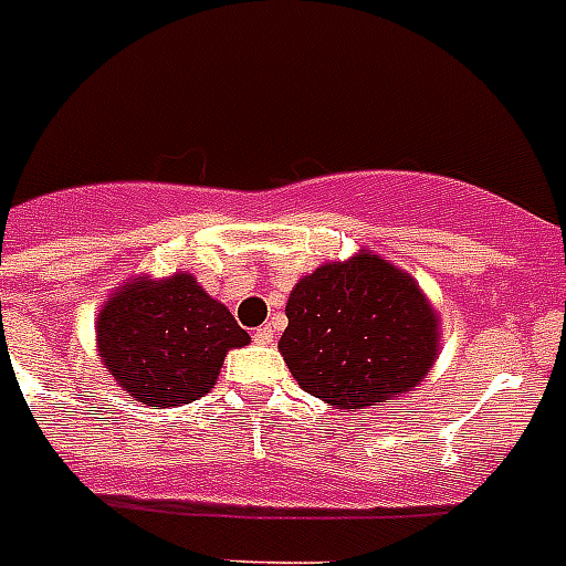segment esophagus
<instances>
[{
	"label": "esophagus",
	"instance_id": "34e87169",
	"mask_svg": "<svg viewBox=\"0 0 566 566\" xmlns=\"http://www.w3.org/2000/svg\"><path fill=\"white\" fill-rule=\"evenodd\" d=\"M252 337H255V344H261V346H270V344H273V328H270V326H261V328H255V332H252Z\"/></svg>",
	"mask_w": 566,
	"mask_h": 566
}]
</instances>
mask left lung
<instances>
[{"mask_svg": "<svg viewBox=\"0 0 566 566\" xmlns=\"http://www.w3.org/2000/svg\"><path fill=\"white\" fill-rule=\"evenodd\" d=\"M279 349L302 390L337 408H364L429 373L438 317L411 275L361 252L293 287Z\"/></svg>", "mask_w": 566, "mask_h": 566, "instance_id": "obj_1", "label": "left lung"}]
</instances>
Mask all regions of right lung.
<instances>
[{"mask_svg":"<svg viewBox=\"0 0 566 566\" xmlns=\"http://www.w3.org/2000/svg\"><path fill=\"white\" fill-rule=\"evenodd\" d=\"M96 337L111 376L153 408L188 405L208 394L226 353L249 344L231 311L188 273L128 282L102 308Z\"/></svg>","mask_w":566,"mask_h":566,"instance_id":"add662e5","label":"right lung"}]
</instances>
